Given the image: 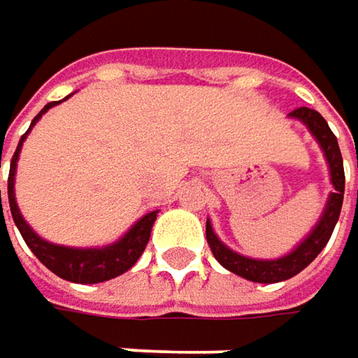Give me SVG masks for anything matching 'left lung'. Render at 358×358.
Instances as JSON below:
<instances>
[{"instance_id":"left-lung-1","label":"left lung","mask_w":358,"mask_h":358,"mask_svg":"<svg viewBox=\"0 0 358 358\" xmlns=\"http://www.w3.org/2000/svg\"><path fill=\"white\" fill-rule=\"evenodd\" d=\"M289 116L301 120L322 147L324 157H326L328 168H330V182L334 186V192H330L326 209H324L320 221L315 223V227L311 229L308 238L293 252H289L287 256L276 258V260L245 258L242 254L229 250L215 236L211 221L207 219V242H209V248H211L213 256L217 258V262L223 268H227L229 273H236V275L244 276V278L254 280V282H280V280H287L291 276L299 275L308 264L315 260V256L324 250V245L328 244V240L336 227V221L341 217L342 199H344V166H342V153L336 135L330 131L328 122L324 120V116L317 110H311V108L303 106V108L293 110Z\"/></svg>"}]
</instances>
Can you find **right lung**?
I'll return each instance as SVG.
<instances>
[{
    "instance_id": "add662e5",
    "label": "right lung",
    "mask_w": 358,
    "mask_h": 358,
    "mask_svg": "<svg viewBox=\"0 0 358 358\" xmlns=\"http://www.w3.org/2000/svg\"><path fill=\"white\" fill-rule=\"evenodd\" d=\"M59 102H49L41 113L34 116L30 122V129L38 122V118L47 113L49 108L57 106ZM30 129L22 135L20 143L16 147V153L10 162V176H8V199H10V211L14 217V223L20 229L24 242L32 250V254L49 268L50 273L57 276L71 280V282H82V285H92V282H104L114 276L127 273L143 254L153 221L157 217V211H151L143 215L118 242L104 248H67V245L50 244L43 240L38 234L32 231V227L24 221L22 213L16 205V192H14V180H16V166L20 157V149L24 139L28 137ZM0 207H1V190H0Z\"/></svg>"
}]
</instances>
